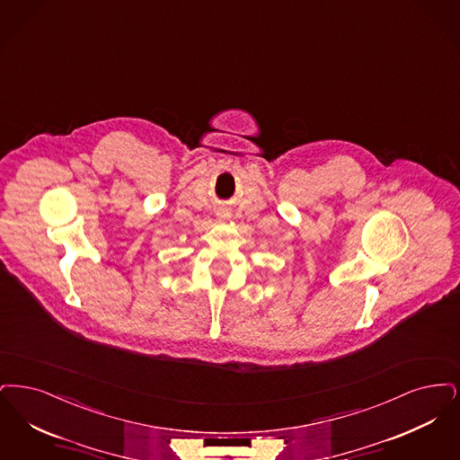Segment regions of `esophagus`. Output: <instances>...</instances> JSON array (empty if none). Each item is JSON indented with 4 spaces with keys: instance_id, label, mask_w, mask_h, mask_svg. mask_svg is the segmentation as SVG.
Instances as JSON below:
<instances>
[{
    "instance_id": "34e87169",
    "label": "esophagus",
    "mask_w": 460,
    "mask_h": 460,
    "mask_svg": "<svg viewBox=\"0 0 460 460\" xmlns=\"http://www.w3.org/2000/svg\"><path fill=\"white\" fill-rule=\"evenodd\" d=\"M218 218H220V220H226V218H228V213H226V211H220V213H218Z\"/></svg>"
}]
</instances>
